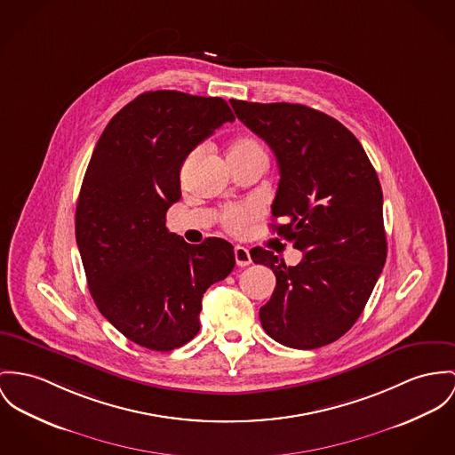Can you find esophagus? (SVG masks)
<instances>
[{"mask_svg":"<svg viewBox=\"0 0 455 455\" xmlns=\"http://www.w3.org/2000/svg\"><path fill=\"white\" fill-rule=\"evenodd\" d=\"M234 254H235V261H237L239 267L251 265V254H249V251H247L245 247H243V245H235Z\"/></svg>","mask_w":455,"mask_h":455,"instance_id":"obj_1","label":"esophagus"}]
</instances>
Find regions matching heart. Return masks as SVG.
I'll use <instances>...</instances> for the list:
<instances>
[{"instance_id": "heart-1", "label": "heart", "mask_w": 455, "mask_h": 455, "mask_svg": "<svg viewBox=\"0 0 455 455\" xmlns=\"http://www.w3.org/2000/svg\"><path fill=\"white\" fill-rule=\"evenodd\" d=\"M230 152H239V154H265L261 145L258 141L245 140L237 141ZM259 206L256 204H234L225 208L221 212V223L223 227L232 232V234H243L245 227L259 216Z\"/></svg>"}]
</instances>
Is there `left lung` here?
<instances>
[{
  "instance_id": "obj_1",
  "label": "left lung",
  "mask_w": 455,
  "mask_h": 455,
  "mask_svg": "<svg viewBox=\"0 0 455 455\" xmlns=\"http://www.w3.org/2000/svg\"><path fill=\"white\" fill-rule=\"evenodd\" d=\"M235 116L279 163L274 232L303 259L287 267L272 251L251 258L277 285L259 308L265 332L298 350L325 347L363 312L386 261L383 190L363 147L334 117L301 104L230 100Z\"/></svg>"
}]
</instances>
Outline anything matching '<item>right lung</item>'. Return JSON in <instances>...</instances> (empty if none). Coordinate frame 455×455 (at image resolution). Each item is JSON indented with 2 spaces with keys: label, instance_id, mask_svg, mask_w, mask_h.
Listing matches in <instances>:
<instances>
[{
  "label": "right lung",
  "instance_id": "right-lung-1",
  "mask_svg": "<svg viewBox=\"0 0 455 455\" xmlns=\"http://www.w3.org/2000/svg\"><path fill=\"white\" fill-rule=\"evenodd\" d=\"M232 121L223 99L145 92L108 121L92 154L76 241L97 308L143 348L188 343L201 327L206 289L235 267L230 243L188 244L166 228V211L181 197L183 161Z\"/></svg>",
  "mask_w": 455,
  "mask_h": 455
}]
</instances>
